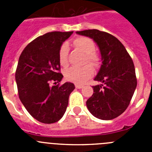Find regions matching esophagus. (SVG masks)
I'll return each mask as SVG.
<instances>
[{
	"instance_id": "34e87169",
	"label": "esophagus",
	"mask_w": 152,
	"mask_h": 152,
	"mask_svg": "<svg viewBox=\"0 0 152 152\" xmlns=\"http://www.w3.org/2000/svg\"><path fill=\"white\" fill-rule=\"evenodd\" d=\"M75 87H76V88H77V89H80V88H82L84 86L80 85V84H75Z\"/></svg>"
}]
</instances>
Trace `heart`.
<instances>
[{
  "mask_svg": "<svg viewBox=\"0 0 152 152\" xmlns=\"http://www.w3.org/2000/svg\"><path fill=\"white\" fill-rule=\"evenodd\" d=\"M74 45L82 51L87 55V60L91 64H96L99 61L97 56L94 53L95 46L94 42L88 37H77L74 40ZM68 45L64 42L60 47L58 51V61L61 66L65 67L68 64ZM94 69L89 64L84 67H71L64 72V77L68 80L75 84H83L86 80L92 77Z\"/></svg>",
  "mask_w": 152,
  "mask_h": 152,
  "instance_id": "1",
  "label": "heart"
}]
</instances>
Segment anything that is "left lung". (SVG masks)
<instances>
[{"label": "left lung", "instance_id": "obj_1", "mask_svg": "<svg viewBox=\"0 0 152 152\" xmlns=\"http://www.w3.org/2000/svg\"><path fill=\"white\" fill-rule=\"evenodd\" d=\"M80 36L92 39L99 47L102 64L93 86L94 94L87 100L88 110L103 120L121 115L129 105L137 86L135 70L124 45L113 35L98 29L77 31Z\"/></svg>", "mask_w": 152, "mask_h": 152}]
</instances>
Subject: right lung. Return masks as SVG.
<instances>
[{
    "label": "right lung",
    "mask_w": 152,
    "mask_h": 152,
    "mask_svg": "<svg viewBox=\"0 0 152 152\" xmlns=\"http://www.w3.org/2000/svg\"><path fill=\"white\" fill-rule=\"evenodd\" d=\"M73 32H51L35 39L21 53L15 80L20 100L31 116L39 122L54 123L62 118L75 84L60 82L58 51Z\"/></svg>",
    "instance_id": "right-lung-1"
}]
</instances>
